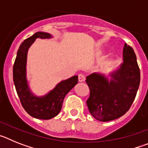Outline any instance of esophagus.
Returning <instances> with one entry per match:
<instances>
[{"mask_svg":"<svg viewBox=\"0 0 148 148\" xmlns=\"http://www.w3.org/2000/svg\"><path fill=\"white\" fill-rule=\"evenodd\" d=\"M84 80H85V76L83 74H79L78 75V82H83Z\"/></svg>","mask_w":148,"mask_h":148,"instance_id":"34e87169","label":"esophagus"}]
</instances>
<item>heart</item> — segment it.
I'll return each instance as SVG.
<instances>
[{"mask_svg": "<svg viewBox=\"0 0 148 148\" xmlns=\"http://www.w3.org/2000/svg\"><path fill=\"white\" fill-rule=\"evenodd\" d=\"M103 53H104V49H98V50H97L98 54H102Z\"/></svg>", "mask_w": 148, "mask_h": 148, "instance_id": "obj_1", "label": "heart"}]
</instances>
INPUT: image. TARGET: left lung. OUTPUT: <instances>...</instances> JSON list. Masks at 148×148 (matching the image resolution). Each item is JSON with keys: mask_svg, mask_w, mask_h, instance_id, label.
Masks as SVG:
<instances>
[{"mask_svg": "<svg viewBox=\"0 0 148 148\" xmlns=\"http://www.w3.org/2000/svg\"><path fill=\"white\" fill-rule=\"evenodd\" d=\"M123 62L109 73L87 75L86 83L90 88L87 101L90 114L100 121L120 118L130 109L140 84V70L133 48L124 46Z\"/></svg>", "mask_w": 148, "mask_h": 148, "instance_id": "obj_1", "label": "left lung"}]
</instances>
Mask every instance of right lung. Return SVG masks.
Segmentation results:
<instances>
[{
  "label": "right lung",
  "mask_w": 148,
  "mask_h": 148,
  "mask_svg": "<svg viewBox=\"0 0 148 148\" xmlns=\"http://www.w3.org/2000/svg\"><path fill=\"white\" fill-rule=\"evenodd\" d=\"M51 34L38 32L26 39L18 49L13 66V81L23 108L29 115L38 119L47 120L59 113L65 95L78 84V75L61 81L44 95H35L29 87L27 74V54L37 38H53Z\"/></svg>",
  "instance_id": "obj_1"
}]
</instances>
